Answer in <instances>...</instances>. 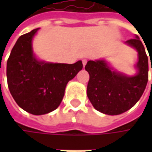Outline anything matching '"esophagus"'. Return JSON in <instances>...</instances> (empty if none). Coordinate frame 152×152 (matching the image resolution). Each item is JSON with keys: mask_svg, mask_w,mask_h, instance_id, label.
Here are the masks:
<instances>
[{"mask_svg": "<svg viewBox=\"0 0 152 152\" xmlns=\"http://www.w3.org/2000/svg\"><path fill=\"white\" fill-rule=\"evenodd\" d=\"M82 63H83V66L85 67V65H86V63H87V60H86V59H83V60H82Z\"/></svg>", "mask_w": 152, "mask_h": 152, "instance_id": "esophagus-1", "label": "esophagus"}]
</instances>
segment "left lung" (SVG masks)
I'll use <instances>...</instances> for the list:
<instances>
[{
    "instance_id": "obj_1",
    "label": "left lung",
    "mask_w": 152,
    "mask_h": 152,
    "mask_svg": "<svg viewBox=\"0 0 152 152\" xmlns=\"http://www.w3.org/2000/svg\"><path fill=\"white\" fill-rule=\"evenodd\" d=\"M126 43L138 51V73L128 77L113 71L105 61H89L85 70L90 74L87 96L97 111L118 115L133 107L143 95L148 82V57L142 42L131 39ZM152 71V64H151Z\"/></svg>"
}]
</instances>
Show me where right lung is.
<instances>
[{
  "mask_svg": "<svg viewBox=\"0 0 152 152\" xmlns=\"http://www.w3.org/2000/svg\"><path fill=\"white\" fill-rule=\"evenodd\" d=\"M38 29L21 35L17 40L7 63V78L17 104L29 113L43 115L59 107L66 85L83 68V64L81 61L65 64L36 60L32 39Z\"/></svg>",
  "mask_w": 152,
  "mask_h": 152,
  "instance_id": "1",
  "label": "right lung"
}]
</instances>
